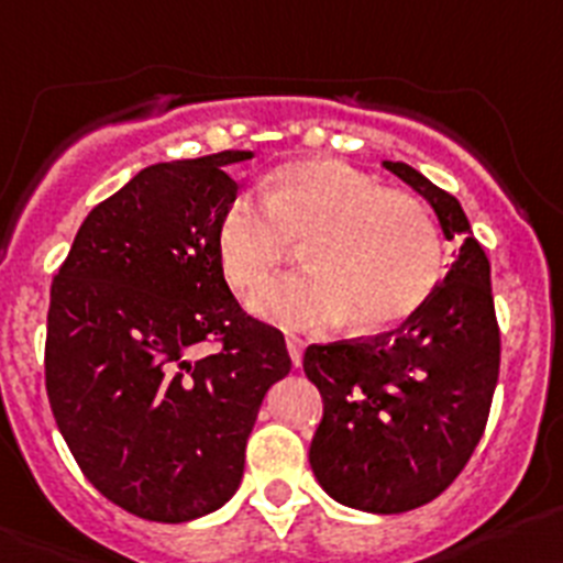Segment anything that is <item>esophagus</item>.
Instances as JSON below:
<instances>
[{
	"instance_id": "esophagus-1",
	"label": "esophagus",
	"mask_w": 563,
	"mask_h": 563,
	"mask_svg": "<svg viewBox=\"0 0 563 563\" xmlns=\"http://www.w3.org/2000/svg\"><path fill=\"white\" fill-rule=\"evenodd\" d=\"M303 349H307V345H303V340H298V338H287V352H290V360H292V365H301V360H303Z\"/></svg>"
}]
</instances>
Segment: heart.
I'll return each mask as SVG.
<instances>
[{
	"label": "heart",
	"mask_w": 563,
	"mask_h": 563,
	"mask_svg": "<svg viewBox=\"0 0 563 563\" xmlns=\"http://www.w3.org/2000/svg\"><path fill=\"white\" fill-rule=\"evenodd\" d=\"M240 192L218 220V262L236 292L256 290L301 242L303 273L278 278L251 309L282 329L349 321L360 334L394 329L416 316L443 273V245L421 200L383 189L332 158L276 169L260 189Z\"/></svg>",
	"instance_id": "heart-1"
}]
</instances>
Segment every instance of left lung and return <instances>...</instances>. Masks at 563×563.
<instances>
[{"mask_svg":"<svg viewBox=\"0 0 563 563\" xmlns=\"http://www.w3.org/2000/svg\"><path fill=\"white\" fill-rule=\"evenodd\" d=\"M435 211L457 260L399 329L309 345L303 374L323 396L309 466L340 505L405 514L455 481L481 443L499 376L492 265L466 211L405 162H383Z\"/></svg>","mask_w":563,"mask_h":563,"instance_id":"1","label":"left lung"}]
</instances>
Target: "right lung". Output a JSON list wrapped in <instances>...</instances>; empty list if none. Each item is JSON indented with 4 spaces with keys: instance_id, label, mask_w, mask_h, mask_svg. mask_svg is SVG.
I'll list each match as a JSON object with an SVG mask.
<instances>
[{
    "instance_id": "obj_1",
    "label": "right lung",
    "mask_w": 563,
    "mask_h": 563,
    "mask_svg": "<svg viewBox=\"0 0 563 563\" xmlns=\"http://www.w3.org/2000/svg\"><path fill=\"white\" fill-rule=\"evenodd\" d=\"M223 151L144 167L82 220L49 290L46 396L91 486L151 522H189L240 488L285 334L245 316L218 262L240 184ZM221 352L194 360L203 339Z\"/></svg>"
}]
</instances>
